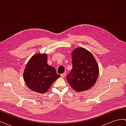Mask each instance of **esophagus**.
Listing matches in <instances>:
<instances>
[{
	"label": "esophagus",
	"mask_w": 126,
	"mask_h": 126,
	"mask_svg": "<svg viewBox=\"0 0 126 126\" xmlns=\"http://www.w3.org/2000/svg\"><path fill=\"white\" fill-rule=\"evenodd\" d=\"M66 75V73H63V74H62L60 75L61 77H62V78H64V77H65Z\"/></svg>",
	"instance_id": "1"
}]
</instances>
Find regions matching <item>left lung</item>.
I'll return each instance as SVG.
<instances>
[{
  "label": "left lung",
  "mask_w": 126,
  "mask_h": 126,
  "mask_svg": "<svg viewBox=\"0 0 126 126\" xmlns=\"http://www.w3.org/2000/svg\"><path fill=\"white\" fill-rule=\"evenodd\" d=\"M72 68L67 76L70 85L76 91L89 89L96 83L99 68L93 55L82 48L76 49L71 55Z\"/></svg>",
  "instance_id": "8db88e82"
}]
</instances>
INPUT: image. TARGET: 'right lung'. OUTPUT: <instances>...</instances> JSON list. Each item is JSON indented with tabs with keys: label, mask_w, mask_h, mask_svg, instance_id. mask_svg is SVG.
Returning <instances> with one entry per match:
<instances>
[{
	"label": "right lung",
	"mask_w": 126,
	"mask_h": 126,
	"mask_svg": "<svg viewBox=\"0 0 126 126\" xmlns=\"http://www.w3.org/2000/svg\"><path fill=\"white\" fill-rule=\"evenodd\" d=\"M23 77L26 84L32 90L44 94L60 77L54 67L47 64L46 54L32 56L27 64Z\"/></svg>",
	"instance_id": "right-lung-1"
}]
</instances>
